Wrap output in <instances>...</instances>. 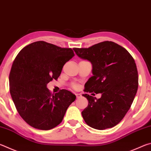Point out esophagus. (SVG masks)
<instances>
[{
  "instance_id": "obj_1",
  "label": "esophagus",
  "mask_w": 151,
  "mask_h": 151,
  "mask_svg": "<svg viewBox=\"0 0 151 151\" xmlns=\"http://www.w3.org/2000/svg\"><path fill=\"white\" fill-rule=\"evenodd\" d=\"M76 94V98H77V99L81 98V96H82L81 94H78V93H76V94Z\"/></svg>"
}]
</instances>
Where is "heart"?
I'll return each mask as SVG.
<instances>
[{"instance_id":"heart-1","label":"heart","mask_w":151,"mask_h":151,"mask_svg":"<svg viewBox=\"0 0 151 151\" xmlns=\"http://www.w3.org/2000/svg\"><path fill=\"white\" fill-rule=\"evenodd\" d=\"M73 88H77V85H76V84H74V85H73Z\"/></svg>"}]
</instances>
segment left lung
<instances>
[{
  "label": "left lung",
  "mask_w": 151,
  "mask_h": 151,
  "mask_svg": "<svg viewBox=\"0 0 151 151\" xmlns=\"http://www.w3.org/2000/svg\"><path fill=\"white\" fill-rule=\"evenodd\" d=\"M74 50L93 65V75L86 83L84 91L102 94L99 99L83 94L88 101L82 112L85 122L98 130L116 126L131 108L137 92L139 77L134 58L124 48L112 41Z\"/></svg>",
  "instance_id": "8db88e82"
}]
</instances>
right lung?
Listing matches in <instances>:
<instances>
[{
	"instance_id": "add662e5",
	"label": "right lung",
	"mask_w": 151,
	"mask_h": 151,
	"mask_svg": "<svg viewBox=\"0 0 151 151\" xmlns=\"http://www.w3.org/2000/svg\"><path fill=\"white\" fill-rule=\"evenodd\" d=\"M75 54L72 48L37 41L20 51L9 75L10 93L22 119L40 130L52 129L62 122L76 96L62 89L52 94L47 85L57 80L65 64Z\"/></svg>"
}]
</instances>
